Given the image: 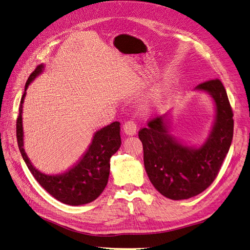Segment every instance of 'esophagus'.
<instances>
[{"mask_svg":"<svg viewBox=\"0 0 250 250\" xmlns=\"http://www.w3.org/2000/svg\"><path fill=\"white\" fill-rule=\"evenodd\" d=\"M123 129H124V132L127 135H133V134L137 133L138 126H137V124H135L134 121L129 120V121H127V122L124 123Z\"/></svg>","mask_w":250,"mask_h":250,"instance_id":"obj_1","label":"esophagus"}]
</instances>
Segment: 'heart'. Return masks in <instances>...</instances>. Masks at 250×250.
<instances>
[{
	"instance_id": "heart-1",
	"label": "heart",
	"mask_w": 250,
	"mask_h": 250,
	"mask_svg": "<svg viewBox=\"0 0 250 250\" xmlns=\"http://www.w3.org/2000/svg\"><path fill=\"white\" fill-rule=\"evenodd\" d=\"M164 92H165V88H163L160 93H164ZM158 95H160V94H158Z\"/></svg>"
}]
</instances>
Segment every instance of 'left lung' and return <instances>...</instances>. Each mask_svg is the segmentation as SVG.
<instances>
[{"instance_id":"1","label":"left lung","mask_w":250,"mask_h":250,"mask_svg":"<svg viewBox=\"0 0 250 250\" xmlns=\"http://www.w3.org/2000/svg\"><path fill=\"white\" fill-rule=\"evenodd\" d=\"M196 88L214 98L217 110L213 130L200 148L185 146L168 134L165 117L150 120L139 131L151 184L173 200L194 197L213 184L233 135V113L222 82L211 79Z\"/></svg>"}]
</instances>
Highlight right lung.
<instances>
[{
    "label": "right lung",
    "mask_w": 250,
    "mask_h": 250,
    "mask_svg": "<svg viewBox=\"0 0 250 250\" xmlns=\"http://www.w3.org/2000/svg\"><path fill=\"white\" fill-rule=\"evenodd\" d=\"M42 64L37 65L36 69L30 75L25 85V93L22 94L17 119V140L21 154L37 183L53 197L70 206H81V204L89 203L99 197L107 185L110 157L117 152L121 146L120 123L113 122L98 130L94 135L92 144L84 155L81 157V160L64 173L49 175L35 169L22 148L24 142H22L21 112L26 89L30 82L42 73Z\"/></svg>",
    "instance_id": "1"
}]
</instances>
